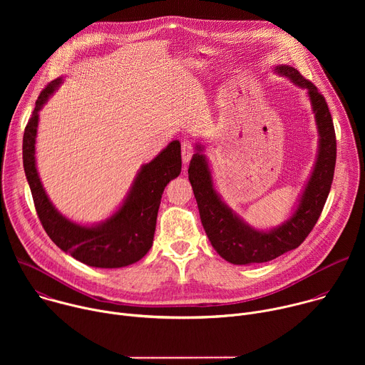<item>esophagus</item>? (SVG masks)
<instances>
[{"instance_id":"esophagus-1","label":"esophagus","mask_w":365,"mask_h":365,"mask_svg":"<svg viewBox=\"0 0 365 365\" xmlns=\"http://www.w3.org/2000/svg\"><path fill=\"white\" fill-rule=\"evenodd\" d=\"M193 153H195V148H193L192 144L182 143V160H183V163H187L192 159Z\"/></svg>"}]
</instances>
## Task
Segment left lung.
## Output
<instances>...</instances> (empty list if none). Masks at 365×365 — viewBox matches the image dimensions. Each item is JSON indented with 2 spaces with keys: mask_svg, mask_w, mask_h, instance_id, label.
<instances>
[{
  "mask_svg": "<svg viewBox=\"0 0 365 365\" xmlns=\"http://www.w3.org/2000/svg\"><path fill=\"white\" fill-rule=\"evenodd\" d=\"M276 71L307 89L319 131L318 160L293 217L269 232L255 231L232 214L220 199L205 155L199 153V145L187 170L203 230L217 252L232 264L266 263L297 248L318 222L334 180L336 138L325 96L294 68L277 66Z\"/></svg>",
  "mask_w": 365,
  "mask_h": 365,
  "instance_id": "8db88e82",
  "label": "left lung"
}]
</instances>
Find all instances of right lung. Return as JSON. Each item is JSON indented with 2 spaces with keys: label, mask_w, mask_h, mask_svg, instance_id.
I'll use <instances>...</instances> for the list:
<instances>
[{
  "label": "right lung",
  "mask_w": 365,
  "mask_h": 365,
  "mask_svg": "<svg viewBox=\"0 0 365 365\" xmlns=\"http://www.w3.org/2000/svg\"><path fill=\"white\" fill-rule=\"evenodd\" d=\"M61 82L62 79L51 81L40 92L23 137V166L37 217L50 240L81 263L99 269L130 266L151 248L163 190L182 169L180 143L172 141L158 158L141 168L125 202L110 220L96 227L71 222L48 200L34 159L38 111Z\"/></svg>",
  "instance_id": "right-lung-1"
}]
</instances>
